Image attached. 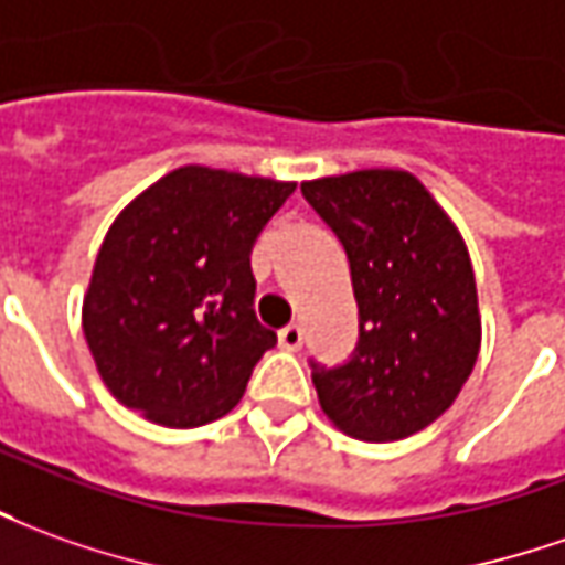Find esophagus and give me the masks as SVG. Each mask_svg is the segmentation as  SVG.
<instances>
[{"label": "esophagus", "instance_id": "obj_1", "mask_svg": "<svg viewBox=\"0 0 565 565\" xmlns=\"http://www.w3.org/2000/svg\"><path fill=\"white\" fill-rule=\"evenodd\" d=\"M279 344L286 350H301V344H305V329H301L298 322L286 326V329L279 332Z\"/></svg>", "mask_w": 565, "mask_h": 565}]
</instances>
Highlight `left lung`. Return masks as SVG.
<instances>
[{
  "label": "left lung",
  "mask_w": 565,
  "mask_h": 565,
  "mask_svg": "<svg viewBox=\"0 0 565 565\" xmlns=\"http://www.w3.org/2000/svg\"><path fill=\"white\" fill-rule=\"evenodd\" d=\"M301 193L344 245L360 307L348 363H310L322 412L348 437H412L452 406L480 353L468 245L408 171L317 178Z\"/></svg>",
  "instance_id": "1"
}]
</instances>
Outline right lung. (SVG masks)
<instances>
[{
  "label": "right lung",
  "instance_id": "obj_1",
  "mask_svg": "<svg viewBox=\"0 0 565 565\" xmlns=\"http://www.w3.org/2000/svg\"><path fill=\"white\" fill-rule=\"evenodd\" d=\"M291 181L184 166L128 202L97 252L82 332L122 406L162 427L227 415L276 332L255 317L252 245Z\"/></svg>",
  "mask_w": 565,
  "mask_h": 565
}]
</instances>
